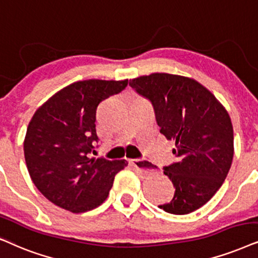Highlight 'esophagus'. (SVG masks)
Wrapping results in <instances>:
<instances>
[{
  "label": "esophagus",
  "mask_w": 258,
  "mask_h": 258,
  "mask_svg": "<svg viewBox=\"0 0 258 258\" xmlns=\"http://www.w3.org/2000/svg\"><path fill=\"white\" fill-rule=\"evenodd\" d=\"M130 163H131L133 167H135L137 174H138L140 177L145 178V177H148V176H150V175L152 174L151 169H149L148 167H145L144 162L140 161V159H131V161H130Z\"/></svg>",
  "instance_id": "obj_1"
}]
</instances>
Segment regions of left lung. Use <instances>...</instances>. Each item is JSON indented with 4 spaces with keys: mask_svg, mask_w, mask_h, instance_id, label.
Here are the masks:
<instances>
[{
    "mask_svg": "<svg viewBox=\"0 0 258 258\" xmlns=\"http://www.w3.org/2000/svg\"><path fill=\"white\" fill-rule=\"evenodd\" d=\"M151 101L159 132L175 142L177 162L164 167L175 187L170 202L159 208L188 214L204 206L224 183L233 159V127L225 107L193 78L155 73L130 80ZM145 167L155 168L144 161Z\"/></svg>",
    "mask_w": 258,
    "mask_h": 258,
    "instance_id": "8db88e82",
    "label": "left lung"
}]
</instances>
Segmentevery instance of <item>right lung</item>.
Returning <instances> with one entry per match:
<instances>
[{"label": "right lung", "instance_id": "1", "mask_svg": "<svg viewBox=\"0 0 258 258\" xmlns=\"http://www.w3.org/2000/svg\"><path fill=\"white\" fill-rule=\"evenodd\" d=\"M128 80H86L57 91L35 110L24 142L26 165L38 190L73 213L99 207L114 177L128 163L90 158L101 101L125 89Z\"/></svg>", "mask_w": 258, "mask_h": 258}]
</instances>
